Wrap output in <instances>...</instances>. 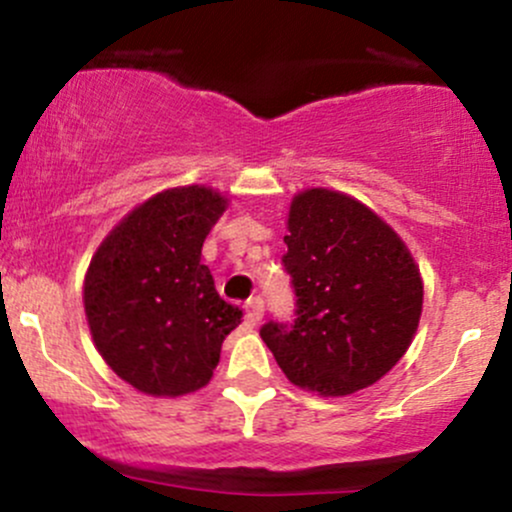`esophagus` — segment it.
<instances>
[{"instance_id":"1","label":"esophagus","mask_w":512,"mask_h":512,"mask_svg":"<svg viewBox=\"0 0 512 512\" xmlns=\"http://www.w3.org/2000/svg\"><path fill=\"white\" fill-rule=\"evenodd\" d=\"M247 311H250L252 320H262V316H265V301H262V296H252L247 301Z\"/></svg>"}]
</instances>
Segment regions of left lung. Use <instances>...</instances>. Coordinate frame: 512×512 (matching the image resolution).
Returning <instances> with one entry per match:
<instances>
[{
	"label": "left lung",
	"mask_w": 512,
	"mask_h": 512,
	"mask_svg": "<svg viewBox=\"0 0 512 512\" xmlns=\"http://www.w3.org/2000/svg\"><path fill=\"white\" fill-rule=\"evenodd\" d=\"M296 320L260 335L286 379L318 396H350L389 374L423 313V277L408 245L355 196L311 187L291 199Z\"/></svg>",
	"instance_id": "8db88e82"
}]
</instances>
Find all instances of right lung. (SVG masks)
Listing matches in <instances>:
<instances>
[{"instance_id":"1","label":"right lung","mask_w":512,"mask_h":512,"mask_svg":"<svg viewBox=\"0 0 512 512\" xmlns=\"http://www.w3.org/2000/svg\"><path fill=\"white\" fill-rule=\"evenodd\" d=\"M228 199L204 184L150 196L101 240L84 274V313L104 362L148 396L204 389L243 318L218 296L201 247Z\"/></svg>"}]
</instances>
